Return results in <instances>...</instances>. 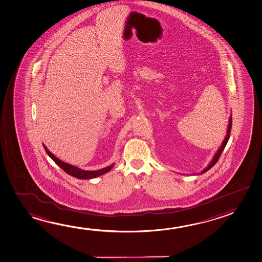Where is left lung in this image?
I'll list each match as a JSON object with an SVG mask.
<instances>
[{
	"label": "left lung",
	"instance_id": "8db88e82",
	"mask_svg": "<svg viewBox=\"0 0 262 262\" xmlns=\"http://www.w3.org/2000/svg\"><path fill=\"white\" fill-rule=\"evenodd\" d=\"M231 127H232V114H231L230 117H229V121H228V125H227L226 137L224 138V141H223L222 144H221V146H219V148H218L217 151L215 152V154L213 156L212 160L210 161V163H209L208 166H207V167H205V168H204L201 172L195 173V174H193V175H199V174H203V173L206 172L207 170H209V169H211V168L213 167V165L215 164V163L217 162V160H219L220 156L222 154L223 150H224V148L226 147L227 141H228L229 137H230Z\"/></svg>",
	"mask_w": 262,
	"mask_h": 262
}]
</instances>
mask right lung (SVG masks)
Segmentation results:
<instances>
[{
  "mask_svg": "<svg viewBox=\"0 0 262 262\" xmlns=\"http://www.w3.org/2000/svg\"><path fill=\"white\" fill-rule=\"evenodd\" d=\"M43 146H44L45 150L47 152V154L52 159L54 162L58 165L59 168H61L69 175H71L72 177L77 178V179H80V180H90V179L99 177L101 175L109 172L113 169V167L115 166V163H113V164L110 165V166H107V167L103 168V169H97V170H85V169H80V168H78L76 166L69 164V163H66V162H64L62 160H59V159H58L56 156L52 154L48 149V147L45 146L44 144H43Z\"/></svg>",
  "mask_w": 262,
  "mask_h": 262,
  "instance_id": "obj_1",
  "label": "right lung"
}]
</instances>
